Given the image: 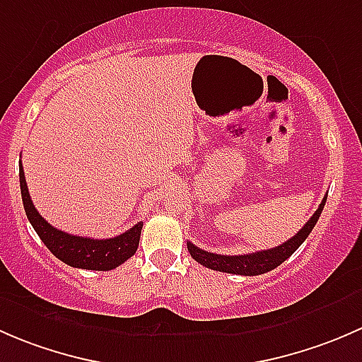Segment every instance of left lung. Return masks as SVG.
Segmentation results:
<instances>
[{
  "label": "left lung",
  "instance_id": "1",
  "mask_svg": "<svg viewBox=\"0 0 362 362\" xmlns=\"http://www.w3.org/2000/svg\"><path fill=\"white\" fill-rule=\"evenodd\" d=\"M327 196H324L322 203L319 204L315 214L310 217V221L299 229L298 233L291 240H287L286 243L279 247H273L268 250H259L252 252V254H243V255H222V254H214V252H206L199 247L192 245L191 242H187V250L191 252L192 259L198 261L199 264H203L204 268L215 269V272L222 273H235V275H245V276H254V275H262V273H268L272 269H275L276 266L282 264L287 257L294 254L298 250V247L308 238V235L312 233V229L315 228L317 221H319L320 214L324 210V204H326Z\"/></svg>",
  "mask_w": 362,
  "mask_h": 362
}]
</instances>
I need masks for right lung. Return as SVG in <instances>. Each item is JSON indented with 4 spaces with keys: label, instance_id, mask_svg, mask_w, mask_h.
Wrapping results in <instances>:
<instances>
[{
    "label": "right lung",
    "instance_id": "1",
    "mask_svg": "<svg viewBox=\"0 0 362 362\" xmlns=\"http://www.w3.org/2000/svg\"><path fill=\"white\" fill-rule=\"evenodd\" d=\"M19 180L25 215H28L29 222L35 228L36 235L42 238L47 249L52 252L57 259L66 262L68 266L82 269H96V272H108V269L117 268L124 261H127L131 255H134V252L138 249V243H140L144 222H138V224H134L133 228L127 229L122 235L107 240H94L69 235V233L59 231L54 226H50L38 214L31 198H29L23 164L19 168Z\"/></svg>",
    "mask_w": 362,
    "mask_h": 362
}]
</instances>
